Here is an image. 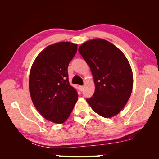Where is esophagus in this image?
Masks as SVG:
<instances>
[{"label": "esophagus", "instance_id": "obj_1", "mask_svg": "<svg viewBox=\"0 0 159 159\" xmlns=\"http://www.w3.org/2000/svg\"><path fill=\"white\" fill-rule=\"evenodd\" d=\"M79 88H80V89L81 91H83V89H84V86H80Z\"/></svg>", "mask_w": 159, "mask_h": 159}]
</instances>
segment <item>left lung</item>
I'll return each mask as SVG.
<instances>
[{
  "instance_id": "8db88e82",
  "label": "left lung",
  "mask_w": 159,
  "mask_h": 159,
  "mask_svg": "<svg viewBox=\"0 0 159 159\" xmlns=\"http://www.w3.org/2000/svg\"><path fill=\"white\" fill-rule=\"evenodd\" d=\"M78 51L89 66L95 83V92L87 102L103 117L117 115L127 104L133 85V71L126 56L102 38L86 41Z\"/></svg>"
}]
</instances>
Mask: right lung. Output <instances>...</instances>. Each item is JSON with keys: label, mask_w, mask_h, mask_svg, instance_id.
<instances>
[{"label": "right lung", "mask_w": 159, "mask_h": 159, "mask_svg": "<svg viewBox=\"0 0 159 159\" xmlns=\"http://www.w3.org/2000/svg\"><path fill=\"white\" fill-rule=\"evenodd\" d=\"M78 45L60 42L47 46L37 56L29 75L32 103L46 119L61 124L78 101L76 90L70 84L68 67Z\"/></svg>", "instance_id": "1"}]
</instances>
